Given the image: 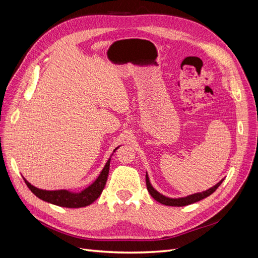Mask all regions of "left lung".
Wrapping results in <instances>:
<instances>
[{
    "instance_id": "8db88e82",
    "label": "left lung",
    "mask_w": 258,
    "mask_h": 258,
    "mask_svg": "<svg viewBox=\"0 0 258 258\" xmlns=\"http://www.w3.org/2000/svg\"><path fill=\"white\" fill-rule=\"evenodd\" d=\"M146 186H147V190L148 192L151 194V196L156 200L158 201L159 204H162L165 206H171V207H184V206H188V205H191V204H195V202L197 201H200L202 199L207 198L208 196H210V195H212L217 188L218 186H220L222 184V182L224 181V178L222 179V181L218 182L215 186L211 187V188H209L208 190L206 191H202V192H197V194H194V195H190V196H187L185 198H178V199H172V198H167L165 196H162V195H160L157 190H155L153 188V186L151 185L150 183V179H148V176L146 174Z\"/></svg>"
}]
</instances>
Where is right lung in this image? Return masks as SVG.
Segmentation results:
<instances>
[{"label":"right lung","mask_w":258,"mask_h":258,"mask_svg":"<svg viewBox=\"0 0 258 258\" xmlns=\"http://www.w3.org/2000/svg\"><path fill=\"white\" fill-rule=\"evenodd\" d=\"M110 161L111 159L107 160L102 172L100 173L99 177L96 179V182L80 194H73L68 190H43L32 186L25 178L23 179H25L29 189L36 197L44 201L64 208H83L91 205L93 201H96L99 198L101 192H102L107 181L108 170H110Z\"/></svg>","instance_id":"add662e5"}]
</instances>
